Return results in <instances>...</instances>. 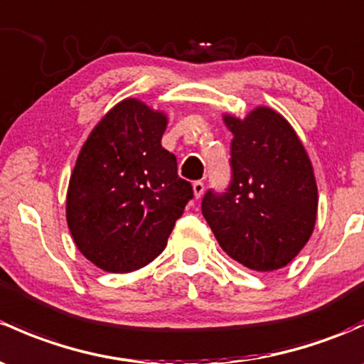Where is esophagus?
<instances>
[{
  "label": "esophagus",
  "instance_id": "1",
  "mask_svg": "<svg viewBox=\"0 0 364 364\" xmlns=\"http://www.w3.org/2000/svg\"><path fill=\"white\" fill-rule=\"evenodd\" d=\"M204 190H205L204 181H195V183H193V193H195V197L200 198L202 193H204Z\"/></svg>",
  "mask_w": 364,
  "mask_h": 364
}]
</instances>
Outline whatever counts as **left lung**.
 I'll return each mask as SVG.
<instances>
[{"label": "left lung", "mask_w": 364, "mask_h": 364, "mask_svg": "<svg viewBox=\"0 0 364 364\" xmlns=\"http://www.w3.org/2000/svg\"><path fill=\"white\" fill-rule=\"evenodd\" d=\"M233 134L230 183L209 188L202 214L228 256L269 272L288 265L312 235L317 186L311 160L293 127L270 108L239 120L225 117Z\"/></svg>", "instance_id": "8db88e82"}]
</instances>
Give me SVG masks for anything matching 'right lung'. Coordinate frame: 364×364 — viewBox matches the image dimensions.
Returning <instances> with one entry per match:
<instances>
[{
	"mask_svg": "<svg viewBox=\"0 0 364 364\" xmlns=\"http://www.w3.org/2000/svg\"><path fill=\"white\" fill-rule=\"evenodd\" d=\"M166 114L125 99L83 144L70 179L68 227L87 259L124 274L153 262L193 198L174 153L162 148Z\"/></svg>",
	"mask_w": 364,
	"mask_h": 364,
	"instance_id": "right-lung-1",
	"label": "right lung"
}]
</instances>
